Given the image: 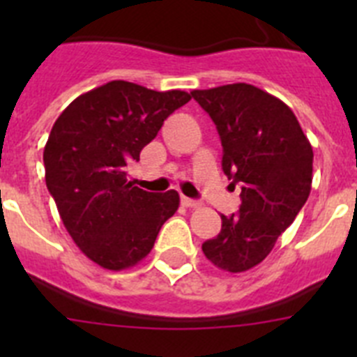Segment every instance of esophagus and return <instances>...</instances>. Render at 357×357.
<instances>
[{"instance_id": "34e87169", "label": "esophagus", "mask_w": 357, "mask_h": 357, "mask_svg": "<svg viewBox=\"0 0 357 357\" xmlns=\"http://www.w3.org/2000/svg\"><path fill=\"white\" fill-rule=\"evenodd\" d=\"M182 204H184L185 207H200L202 204L198 200H193V198H188V197H182Z\"/></svg>"}]
</instances>
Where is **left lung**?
<instances>
[{"instance_id":"left-lung-1","label":"left lung","mask_w":357,"mask_h":357,"mask_svg":"<svg viewBox=\"0 0 357 357\" xmlns=\"http://www.w3.org/2000/svg\"><path fill=\"white\" fill-rule=\"evenodd\" d=\"M222 139V168L241 185V207L222 214V232L202 250L223 272H247L264 261L305 204L313 148L293 110L250 84L191 91Z\"/></svg>"}]
</instances>
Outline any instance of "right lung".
<instances>
[{
  "instance_id": "add662e5",
  "label": "right lung",
  "mask_w": 357,
  "mask_h": 357,
  "mask_svg": "<svg viewBox=\"0 0 357 357\" xmlns=\"http://www.w3.org/2000/svg\"><path fill=\"white\" fill-rule=\"evenodd\" d=\"M189 100L185 91L112 80L73 100L50 132L43 155L48 191L73 241L105 270L143 261L178 209L175 189L148 193L128 181L127 166Z\"/></svg>"
}]
</instances>
